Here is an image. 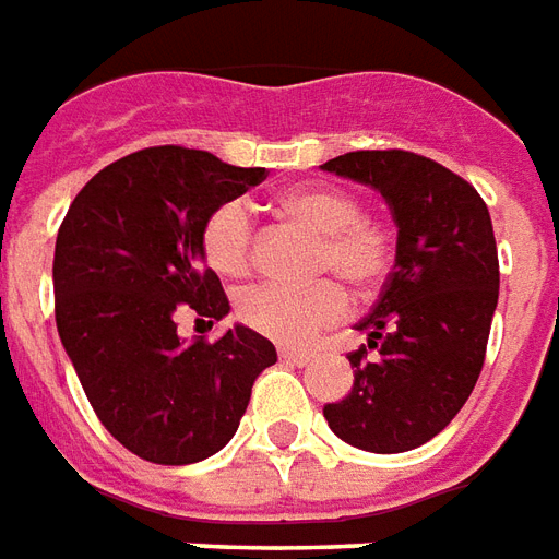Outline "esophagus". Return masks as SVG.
Listing matches in <instances>:
<instances>
[{
	"instance_id": "esophagus-1",
	"label": "esophagus",
	"mask_w": 559,
	"mask_h": 559,
	"mask_svg": "<svg viewBox=\"0 0 559 559\" xmlns=\"http://www.w3.org/2000/svg\"><path fill=\"white\" fill-rule=\"evenodd\" d=\"M281 361L287 364H296V367H305L308 361H313V353H308V349H290V346H284V349H278Z\"/></svg>"
}]
</instances>
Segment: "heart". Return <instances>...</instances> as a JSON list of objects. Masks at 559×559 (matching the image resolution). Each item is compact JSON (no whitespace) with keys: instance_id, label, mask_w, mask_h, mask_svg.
<instances>
[{"instance_id":"heart-1","label":"heart","mask_w":559,"mask_h":559,"mask_svg":"<svg viewBox=\"0 0 559 559\" xmlns=\"http://www.w3.org/2000/svg\"><path fill=\"white\" fill-rule=\"evenodd\" d=\"M278 213L320 234L317 272L346 281L353 290L370 293L391 272L396 230L382 218L364 216L361 201L334 186H301L278 198ZM206 266L225 278H246L254 269V227L239 201L218 204L201 227ZM242 325L278 343H305L349 313V296L332 278L308 287L258 284L239 296Z\"/></svg>"}]
</instances>
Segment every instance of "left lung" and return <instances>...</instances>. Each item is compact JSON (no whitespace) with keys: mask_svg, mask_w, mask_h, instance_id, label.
Segmentation results:
<instances>
[{"mask_svg":"<svg viewBox=\"0 0 559 559\" xmlns=\"http://www.w3.org/2000/svg\"><path fill=\"white\" fill-rule=\"evenodd\" d=\"M320 168L379 189L396 222L394 272L358 322L367 346L349 353L353 391L322 415L353 448L406 453L459 415L486 361L500 284L489 206L408 151H353Z\"/></svg>","mask_w":559,"mask_h":559,"instance_id":"8db88e82","label":"left lung"}]
</instances>
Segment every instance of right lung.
<instances>
[{"label":"right lung","mask_w":559,"mask_h":559,"mask_svg":"<svg viewBox=\"0 0 559 559\" xmlns=\"http://www.w3.org/2000/svg\"><path fill=\"white\" fill-rule=\"evenodd\" d=\"M266 180L206 151L144 147L82 186L59 227L56 325L82 391L123 448L156 465H192L234 438L251 388L278 361L246 325L180 341L177 322L230 311L201 260V227Z\"/></svg>","instance_id":"right-lung-1"}]
</instances>
